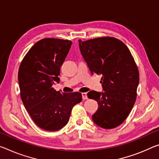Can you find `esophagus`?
<instances>
[{
	"label": "esophagus",
	"instance_id": "obj_1",
	"mask_svg": "<svg viewBox=\"0 0 159 159\" xmlns=\"http://www.w3.org/2000/svg\"><path fill=\"white\" fill-rule=\"evenodd\" d=\"M82 98L84 100H87L88 99V95L86 93H82Z\"/></svg>",
	"mask_w": 159,
	"mask_h": 159
}]
</instances>
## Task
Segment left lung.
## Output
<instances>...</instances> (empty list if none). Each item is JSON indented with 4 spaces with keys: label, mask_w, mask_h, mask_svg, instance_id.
Segmentation results:
<instances>
[{
    "label": "left lung",
    "mask_w": 159,
    "mask_h": 159,
    "mask_svg": "<svg viewBox=\"0 0 159 159\" xmlns=\"http://www.w3.org/2000/svg\"><path fill=\"white\" fill-rule=\"evenodd\" d=\"M79 48L91 74L102 75L104 92L91 90L88 97L98 103L92 116L103 129H113L126 120L137 99L139 74L128 47L112 37L79 40Z\"/></svg>",
    "instance_id": "obj_1"
}]
</instances>
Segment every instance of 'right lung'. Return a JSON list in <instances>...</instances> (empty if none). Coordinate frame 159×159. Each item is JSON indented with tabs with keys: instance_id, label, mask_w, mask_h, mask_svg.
Listing matches in <instances>:
<instances>
[{
	"instance_id": "1",
	"label": "right lung",
	"mask_w": 159,
	"mask_h": 159,
	"mask_svg": "<svg viewBox=\"0 0 159 159\" xmlns=\"http://www.w3.org/2000/svg\"><path fill=\"white\" fill-rule=\"evenodd\" d=\"M69 39L44 38L36 42L22 60L18 70L20 97L25 109L39 127L54 132L66 125L79 92L57 91L60 67L71 46Z\"/></svg>"
}]
</instances>
